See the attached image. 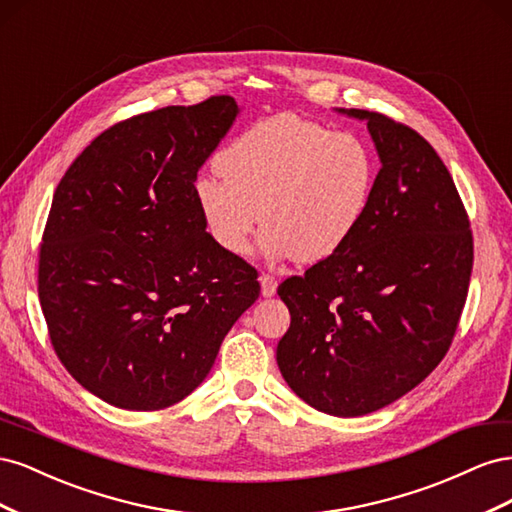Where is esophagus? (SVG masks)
<instances>
[{
  "instance_id": "esophagus-1",
  "label": "esophagus",
  "mask_w": 512,
  "mask_h": 512,
  "mask_svg": "<svg viewBox=\"0 0 512 512\" xmlns=\"http://www.w3.org/2000/svg\"><path fill=\"white\" fill-rule=\"evenodd\" d=\"M260 292H262V297H273V294L277 292L275 275H271V273H262L260 275Z\"/></svg>"
}]
</instances>
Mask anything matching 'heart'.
Masks as SVG:
<instances>
[{
  "mask_svg": "<svg viewBox=\"0 0 512 512\" xmlns=\"http://www.w3.org/2000/svg\"><path fill=\"white\" fill-rule=\"evenodd\" d=\"M220 177L194 181L209 239L230 256L256 226L271 258L303 265L335 256L361 228L376 190L378 160L367 141L299 115L254 123L215 156Z\"/></svg>",
  "mask_w": 512,
  "mask_h": 512,
  "instance_id": "1",
  "label": "heart"
}]
</instances>
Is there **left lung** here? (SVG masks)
Masks as SVG:
<instances>
[{"label":"left lung","mask_w":512,"mask_h":512,"mask_svg":"<svg viewBox=\"0 0 512 512\" xmlns=\"http://www.w3.org/2000/svg\"><path fill=\"white\" fill-rule=\"evenodd\" d=\"M367 121L382 168L361 228L335 256L277 288L290 329L277 365L305 404L363 416L421 384L451 348L466 305L474 243L451 173L416 130Z\"/></svg>","instance_id":"8db88e82"}]
</instances>
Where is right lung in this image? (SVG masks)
Returning a JSON list of instances; mask_svg holds the SVG:
<instances>
[{"instance_id": "right-lung-1", "label": "right lung", "mask_w": 512, "mask_h": 512, "mask_svg": "<svg viewBox=\"0 0 512 512\" xmlns=\"http://www.w3.org/2000/svg\"><path fill=\"white\" fill-rule=\"evenodd\" d=\"M237 115L230 96L134 115L57 185L38 297L59 361L106 404L149 412L188 397L258 299L256 269L209 239L194 200Z\"/></svg>"}]
</instances>
